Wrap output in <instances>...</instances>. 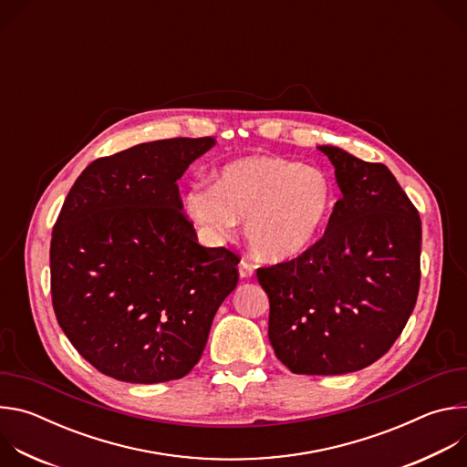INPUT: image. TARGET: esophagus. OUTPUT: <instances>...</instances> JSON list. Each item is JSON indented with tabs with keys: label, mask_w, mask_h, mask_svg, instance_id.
Segmentation results:
<instances>
[{
	"label": "esophagus",
	"mask_w": 467,
	"mask_h": 467,
	"mask_svg": "<svg viewBox=\"0 0 467 467\" xmlns=\"http://www.w3.org/2000/svg\"><path fill=\"white\" fill-rule=\"evenodd\" d=\"M238 274H240L242 279H249L254 274V265L249 260L242 258L240 264H238Z\"/></svg>",
	"instance_id": "obj_1"
}]
</instances>
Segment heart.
<instances>
[{"label": "heart", "instance_id": "heart-1", "mask_svg": "<svg viewBox=\"0 0 467 467\" xmlns=\"http://www.w3.org/2000/svg\"><path fill=\"white\" fill-rule=\"evenodd\" d=\"M337 190L319 168L254 155L225 164L211 184H193L184 214L214 242H227L240 220L251 249L274 262L308 251L335 211Z\"/></svg>", "mask_w": 467, "mask_h": 467}]
</instances>
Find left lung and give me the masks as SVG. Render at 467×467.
Returning <instances> with one entry per match:
<instances>
[{"label":"left lung","mask_w":467,"mask_h":467,"mask_svg":"<svg viewBox=\"0 0 467 467\" xmlns=\"http://www.w3.org/2000/svg\"><path fill=\"white\" fill-rule=\"evenodd\" d=\"M342 197L325 234L256 279L270 297L268 337L299 375H344L379 360L418 299L421 220L391 171L319 146Z\"/></svg>","instance_id":"1"}]
</instances>
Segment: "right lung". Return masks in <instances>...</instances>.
<instances>
[{"label": "right lung", "mask_w": 467, "mask_h": 467, "mask_svg": "<svg viewBox=\"0 0 467 467\" xmlns=\"http://www.w3.org/2000/svg\"><path fill=\"white\" fill-rule=\"evenodd\" d=\"M213 137L139 144L94 161L53 227L57 321L98 371L135 384L184 377L236 288L240 258L197 244L177 181Z\"/></svg>", "instance_id": "obj_1"}]
</instances>
